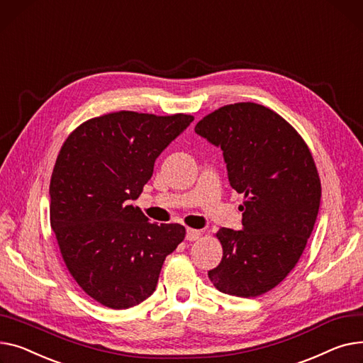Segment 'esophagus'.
Masks as SVG:
<instances>
[{"label":"esophagus","instance_id":"1","mask_svg":"<svg viewBox=\"0 0 363 363\" xmlns=\"http://www.w3.org/2000/svg\"><path fill=\"white\" fill-rule=\"evenodd\" d=\"M201 238V231L199 230H195V228H187L186 231V239L189 242H195Z\"/></svg>","mask_w":363,"mask_h":363}]
</instances>
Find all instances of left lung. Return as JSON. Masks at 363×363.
Returning <instances> with one entry per match:
<instances>
[{
	"label": "left lung",
	"instance_id": "8db88e82",
	"mask_svg": "<svg viewBox=\"0 0 363 363\" xmlns=\"http://www.w3.org/2000/svg\"><path fill=\"white\" fill-rule=\"evenodd\" d=\"M195 132L223 149L230 184L245 195L243 230H218L223 259L209 280L231 296H261L299 262L313 230L321 180L312 154L290 123L255 102L224 105Z\"/></svg>",
	"mask_w": 363,
	"mask_h": 363
}]
</instances>
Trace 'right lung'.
I'll list each match as a JSON object with an SVG mask.
<instances>
[{
    "mask_svg": "<svg viewBox=\"0 0 363 363\" xmlns=\"http://www.w3.org/2000/svg\"><path fill=\"white\" fill-rule=\"evenodd\" d=\"M191 121L189 114L110 113L82 123L60 149L50 183L51 227L74 281L106 308L147 299L167 255L184 240L183 225L151 223L130 201Z\"/></svg>",
    "mask_w": 363,
    "mask_h": 363,
    "instance_id": "right-lung-1",
    "label": "right lung"
}]
</instances>
